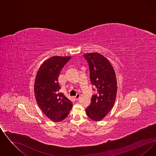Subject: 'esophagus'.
I'll return each mask as SVG.
<instances>
[{
	"mask_svg": "<svg viewBox=\"0 0 156 156\" xmlns=\"http://www.w3.org/2000/svg\"><path fill=\"white\" fill-rule=\"evenodd\" d=\"M80 94H77V95L75 97V100H78V99L80 98Z\"/></svg>",
	"mask_w": 156,
	"mask_h": 156,
	"instance_id": "34e87169",
	"label": "esophagus"
}]
</instances>
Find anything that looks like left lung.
Returning <instances> with one entry per match:
<instances>
[{"instance_id":"8db88e82","label":"left lung","mask_w":156,"mask_h":156,"mask_svg":"<svg viewBox=\"0 0 156 156\" xmlns=\"http://www.w3.org/2000/svg\"><path fill=\"white\" fill-rule=\"evenodd\" d=\"M83 57L89 65L91 83L98 92L92 96L86 113L90 119L100 121L108 114L115 102L117 93L115 72L109 60L99 53H88Z\"/></svg>"}]
</instances>
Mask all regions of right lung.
<instances>
[{
    "instance_id": "add662e5",
    "label": "right lung",
    "mask_w": 156,
    "mask_h": 156,
    "mask_svg": "<svg viewBox=\"0 0 156 156\" xmlns=\"http://www.w3.org/2000/svg\"><path fill=\"white\" fill-rule=\"evenodd\" d=\"M71 57L54 56L43 62L37 71L34 91L37 104L45 115L53 122L66 119L73 103L59 92L58 82L61 70Z\"/></svg>"
}]
</instances>
